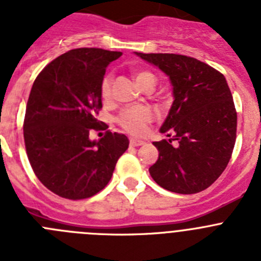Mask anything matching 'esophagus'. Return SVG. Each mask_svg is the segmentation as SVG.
Returning <instances> with one entry per match:
<instances>
[{
    "label": "esophagus",
    "instance_id": "esophagus-1",
    "mask_svg": "<svg viewBox=\"0 0 261 261\" xmlns=\"http://www.w3.org/2000/svg\"><path fill=\"white\" fill-rule=\"evenodd\" d=\"M145 142L141 140H137V138H130V146H141Z\"/></svg>",
    "mask_w": 261,
    "mask_h": 261
}]
</instances>
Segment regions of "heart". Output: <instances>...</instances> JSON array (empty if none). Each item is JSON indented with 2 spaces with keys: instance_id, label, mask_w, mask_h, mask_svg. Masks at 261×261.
I'll list each match as a JSON object with an SVG mask.
<instances>
[{
  "instance_id": "heart-1",
  "label": "heart",
  "mask_w": 261,
  "mask_h": 261,
  "mask_svg": "<svg viewBox=\"0 0 261 261\" xmlns=\"http://www.w3.org/2000/svg\"><path fill=\"white\" fill-rule=\"evenodd\" d=\"M136 82L140 87L144 86L147 82H153L155 84V77L151 74L150 71L146 70H138L135 73ZM111 85H112V77L110 74L105 75L100 85V93H102V98L105 100H108L111 98ZM153 120V112L150 108L147 107H132L124 110L120 114L119 124L126 129L128 132L133 133V135H141L145 132L146 124Z\"/></svg>"
}]
</instances>
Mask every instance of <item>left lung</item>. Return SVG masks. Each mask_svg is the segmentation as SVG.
I'll list each match as a JSON object with an SVG mask.
<instances>
[{"label":"left lung","mask_w":261,"mask_h":261,"mask_svg":"<svg viewBox=\"0 0 261 261\" xmlns=\"http://www.w3.org/2000/svg\"><path fill=\"white\" fill-rule=\"evenodd\" d=\"M135 53L170 78L174 95L159 132L174 136L153 142L159 155L149 168L151 177L181 195L206 190L225 171L237 137V111L226 78L193 57Z\"/></svg>","instance_id":"obj_1"}]
</instances>
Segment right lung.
I'll use <instances>...</instances> for the list:
<instances>
[{
  "mask_svg": "<svg viewBox=\"0 0 261 261\" xmlns=\"http://www.w3.org/2000/svg\"><path fill=\"white\" fill-rule=\"evenodd\" d=\"M120 56L102 48L71 49L49 62L32 85L23 124L27 156L39 180L61 197L96 195L128 149L125 135L108 130L98 141L89 137L99 125L106 68Z\"/></svg>",
  "mask_w": 261,
  "mask_h": 261,
  "instance_id": "obj_1",
  "label": "right lung"
}]
</instances>
